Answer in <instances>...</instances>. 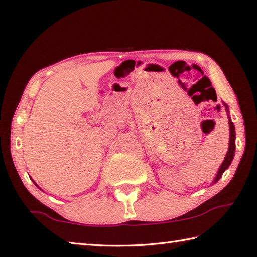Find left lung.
Segmentation results:
<instances>
[{"mask_svg":"<svg viewBox=\"0 0 257 257\" xmlns=\"http://www.w3.org/2000/svg\"><path fill=\"white\" fill-rule=\"evenodd\" d=\"M225 105V110L228 111V106L227 104H224ZM229 125H230V143H229V150H228V153L225 155V159L223 161V163L221 164V167L219 169V171H217V175L214 179V184L215 182L220 179L221 177H222L223 172L227 170L228 167L231 163V161L233 159V155H234V147H236V144H234V139H236V134H234V125L232 123V121L229 119Z\"/></svg>","mask_w":257,"mask_h":257,"instance_id":"1","label":"left lung"}]
</instances>
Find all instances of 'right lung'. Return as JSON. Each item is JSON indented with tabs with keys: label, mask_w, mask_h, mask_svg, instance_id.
<instances>
[{
	"label": "right lung",
	"mask_w": 257,
	"mask_h": 257,
	"mask_svg": "<svg viewBox=\"0 0 257 257\" xmlns=\"http://www.w3.org/2000/svg\"><path fill=\"white\" fill-rule=\"evenodd\" d=\"M34 184H35V182H34ZM35 185H36V184H35Z\"/></svg>",
	"instance_id": "right-lung-1"
}]
</instances>
